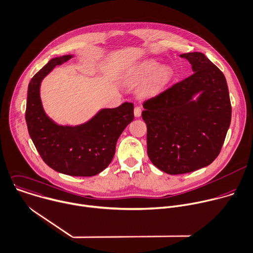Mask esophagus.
Segmentation results:
<instances>
[{"instance_id":"esophagus-1","label":"esophagus","mask_w":253,"mask_h":253,"mask_svg":"<svg viewBox=\"0 0 253 253\" xmlns=\"http://www.w3.org/2000/svg\"><path fill=\"white\" fill-rule=\"evenodd\" d=\"M140 115H141V108L140 107H135L134 108V117L138 118V117H140Z\"/></svg>"}]
</instances>
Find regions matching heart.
<instances>
[{"mask_svg":"<svg viewBox=\"0 0 253 253\" xmlns=\"http://www.w3.org/2000/svg\"><path fill=\"white\" fill-rule=\"evenodd\" d=\"M172 69L169 66H161L154 60L146 61L132 69L127 76L131 83H140L146 80L138 88V95L148 98L158 95L172 79Z\"/></svg>","mask_w":253,"mask_h":253,"instance_id":"b5f03b06","label":"heart"}]
</instances>
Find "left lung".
I'll return each mask as SVG.
<instances>
[{
	"mask_svg": "<svg viewBox=\"0 0 253 253\" xmlns=\"http://www.w3.org/2000/svg\"><path fill=\"white\" fill-rule=\"evenodd\" d=\"M180 57L190 63L193 75L145 100L141 114L147 127V156L169 174L211 165L220 153L231 121L222 72L201 53Z\"/></svg>",
	"mask_w": 253,
	"mask_h": 253,
	"instance_id": "1",
	"label": "left lung"
}]
</instances>
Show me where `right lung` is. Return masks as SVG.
Here are the masks:
<instances>
[{"instance_id":"right-lung-1","label":"right lung","mask_w":253,"mask_h":253,"mask_svg":"<svg viewBox=\"0 0 253 253\" xmlns=\"http://www.w3.org/2000/svg\"><path fill=\"white\" fill-rule=\"evenodd\" d=\"M72 58H54L33 77L28 86L26 122L38 153L50 169L72 176H93L111 164L120 135L134 118L133 105L124 103L115 109H103L76 126L53 122L42 109L41 83L56 66Z\"/></svg>"}]
</instances>
